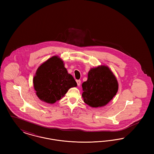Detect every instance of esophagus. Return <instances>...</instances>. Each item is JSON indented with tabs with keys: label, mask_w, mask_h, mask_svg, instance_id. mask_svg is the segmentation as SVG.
I'll use <instances>...</instances> for the list:
<instances>
[{
	"label": "esophagus",
	"mask_w": 154,
	"mask_h": 154,
	"mask_svg": "<svg viewBox=\"0 0 154 154\" xmlns=\"http://www.w3.org/2000/svg\"><path fill=\"white\" fill-rule=\"evenodd\" d=\"M76 82H77V85L78 86H80L81 84V81L80 80H79L76 81Z\"/></svg>",
	"instance_id": "34e87169"
}]
</instances>
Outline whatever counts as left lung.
I'll return each mask as SVG.
<instances>
[{
	"label": "left lung",
	"mask_w": 154,
	"mask_h": 154,
	"mask_svg": "<svg viewBox=\"0 0 154 154\" xmlns=\"http://www.w3.org/2000/svg\"><path fill=\"white\" fill-rule=\"evenodd\" d=\"M84 102L91 107L106 106L117 93L118 83L109 67L99 66L92 68L88 79L82 84Z\"/></svg>",
	"instance_id": "obj_1"
}]
</instances>
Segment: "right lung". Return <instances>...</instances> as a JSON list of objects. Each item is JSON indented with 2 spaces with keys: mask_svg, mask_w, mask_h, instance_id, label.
<instances>
[{
  "mask_svg": "<svg viewBox=\"0 0 154 154\" xmlns=\"http://www.w3.org/2000/svg\"><path fill=\"white\" fill-rule=\"evenodd\" d=\"M33 82L37 97L50 104L59 100L70 88L77 85L73 77L67 73L63 60L57 56L38 67Z\"/></svg>",
  "mask_w": 154,
  "mask_h": 154,
  "instance_id": "1",
  "label": "right lung"
}]
</instances>
